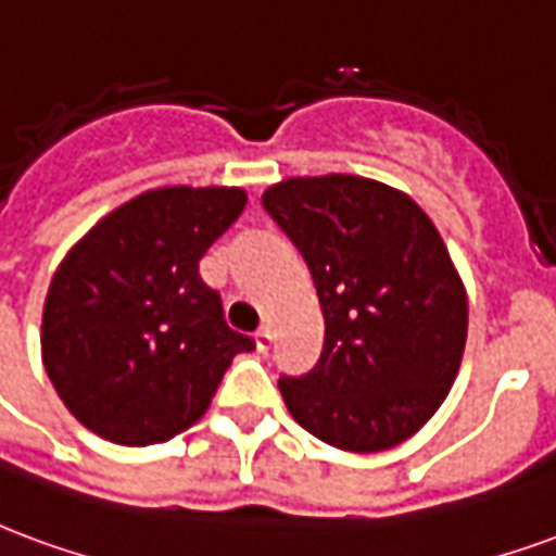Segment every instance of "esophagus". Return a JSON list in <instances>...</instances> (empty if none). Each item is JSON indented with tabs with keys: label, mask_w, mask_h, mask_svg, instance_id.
Segmentation results:
<instances>
[{
	"label": "esophagus",
	"mask_w": 556,
	"mask_h": 556,
	"mask_svg": "<svg viewBox=\"0 0 556 556\" xmlns=\"http://www.w3.org/2000/svg\"><path fill=\"white\" fill-rule=\"evenodd\" d=\"M254 343H257V350L261 352H269V346H273V331L263 326L254 331Z\"/></svg>",
	"instance_id": "1"
}]
</instances>
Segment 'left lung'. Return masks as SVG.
Here are the masks:
<instances>
[{
    "label": "left lung",
    "instance_id": "obj_1",
    "mask_svg": "<svg viewBox=\"0 0 556 556\" xmlns=\"http://www.w3.org/2000/svg\"><path fill=\"white\" fill-rule=\"evenodd\" d=\"M263 206L302 251L326 319L314 370L278 379L295 424L352 453L412 439L468 338V295L435 225L408 194L352 174L290 177Z\"/></svg>",
    "mask_w": 556,
    "mask_h": 556
}]
</instances>
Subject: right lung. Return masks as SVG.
I'll list each match as a JSON object with an SVG mask.
<instances>
[{
    "mask_svg": "<svg viewBox=\"0 0 556 556\" xmlns=\"http://www.w3.org/2000/svg\"><path fill=\"white\" fill-rule=\"evenodd\" d=\"M245 210L228 186H165L100 218L52 275L40 352L71 415L100 439L148 447L201 420L237 352L198 261Z\"/></svg>",
    "mask_w": 556,
    "mask_h": 556,
    "instance_id": "1",
    "label": "right lung"
}]
</instances>
